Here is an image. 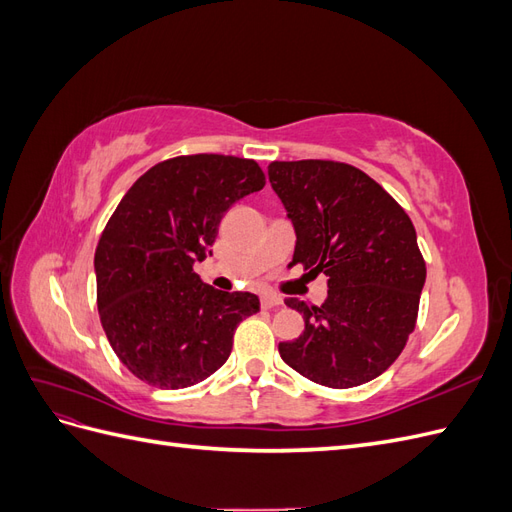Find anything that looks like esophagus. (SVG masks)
Instances as JSON below:
<instances>
[{
    "label": "esophagus",
    "instance_id": "esophagus-1",
    "mask_svg": "<svg viewBox=\"0 0 512 512\" xmlns=\"http://www.w3.org/2000/svg\"><path fill=\"white\" fill-rule=\"evenodd\" d=\"M284 303V299L280 297V294H275V292H265L260 297V305L265 307V309H271V307H280Z\"/></svg>",
    "mask_w": 512,
    "mask_h": 512
}]
</instances>
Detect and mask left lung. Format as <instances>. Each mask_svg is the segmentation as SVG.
Masks as SVG:
<instances>
[{
  "label": "left lung",
  "instance_id": "8db88e82",
  "mask_svg": "<svg viewBox=\"0 0 512 512\" xmlns=\"http://www.w3.org/2000/svg\"><path fill=\"white\" fill-rule=\"evenodd\" d=\"M269 181L297 232L292 265L327 275L320 307L299 299L305 331L282 342L286 365L329 389L378 378L416 327L425 260L408 213L363 170L333 160L271 162Z\"/></svg>",
  "mask_w": 512,
  "mask_h": 512
}]
</instances>
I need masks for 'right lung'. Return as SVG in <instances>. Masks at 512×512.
Wrapping results in <instances>:
<instances>
[{"instance_id":"add662e5","label":"right lung","mask_w":512,"mask_h":512,"mask_svg":"<svg viewBox=\"0 0 512 512\" xmlns=\"http://www.w3.org/2000/svg\"><path fill=\"white\" fill-rule=\"evenodd\" d=\"M265 188L254 160L196 153L138 177L96 247L102 329L119 361L158 389H185L218 371L252 292H224L194 273L211 254L224 213Z\"/></svg>"}]
</instances>
